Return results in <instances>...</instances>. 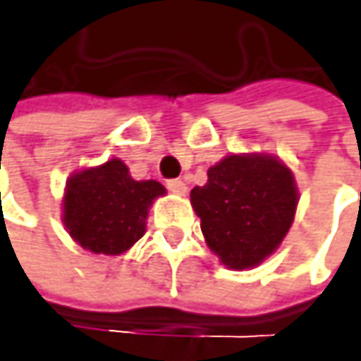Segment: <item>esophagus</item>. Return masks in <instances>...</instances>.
Instances as JSON below:
<instances>
[{
	"label": "esophagus",
	"instance_id": "1",
	"mask_svg": "<svg viewBox=\"0 0 361 361\" xmlns=\"http://www.w3.org/2000/svg\"><path fill=\"white\" fill-rule=\"evenodd\" d=\"M166 185H168V190L173 191V193H178V195H185V191H188V185L181 180H168L166 181Z\"/></svg>",
	"mask_w": 361,
	"mask_h": 361
}]
</instances>
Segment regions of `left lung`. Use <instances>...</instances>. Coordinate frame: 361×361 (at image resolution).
Here are the masks:
<instances>
[{
    "mask_svg": "<svg viewBox=\"0 0 361 361\" xmlns=\"http://www.w3.org/2000/svg\"><path fill=\"white\" fill-rule=\"evenodd\" d=\"M203 237L229 269H251L281 245L298 191L293 171L273 156H227L191 190Z\"/></svg>",
    "mask_w": 361,
    "mask_h": 361,
    "instance_id": "8db88e82",
    "label": "left lung"
}]
</instances>
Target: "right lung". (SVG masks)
Listing matches in <instances>:
<instances>
[{
	"label": "right lung",
	"instance_id": "right-lung-1",
	"mask_svg": "<svg viewBox=\"0 0 361 361\" xmlns=\"http://www.w3.org/2000/svg\"><path fill=\"white\" fill-rule=\"evenodd\" d=\"M164 193L161 183L132 180L126 164L112 158L68 178L65 225L88 251L120 255L146 233L148 207Z\"/></svg>",
	"mask_w": 361,
	"mask_h": 361
}]
</instances>
